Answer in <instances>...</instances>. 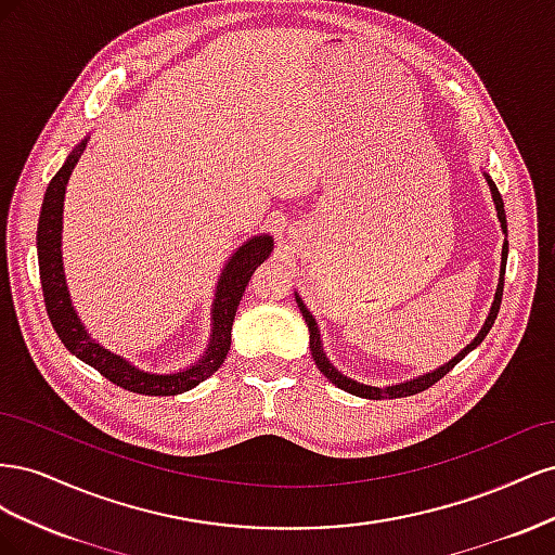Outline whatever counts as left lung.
Wrapping results in <instances>:
<instances>
[{
	"label": "left lung",
	"instance_id": "obj_1",
	"mask_svg": "<svg viewBox=\"0 0 555 555\" xmlns=\"http://www.w3.org/2000/svg\"><path fill=\"white\" fill-rule=\"evenodd\" d=\"M486 180H489V188H491V194H493V201H495V210H498V220H500V224H502V231L507 233L505 204H502V196H500V192H498V188H495V182H493L491 178H486ZM505 266H507V243H505V249H502V275H500V284H498V292H495L493 308H491V314H489V319H486V324H483V328L479 331L477 338H475L473 343H469V345L461 351L459 357H453L447 365L438 367V371H433V373H428V375H424V377H416V379L405 382V384L386 386V389H377V386H365V384H359V382L349 379V377H345V375H340L338 371H335V367L328 363V359H326V354H324L322 340H319V331H317V324H314L312 314H310V312H308V308L304 306V300H300V298L296 296V304H298L300 312H304V319H306L308 331H310V351H312V359H314L317 367H319V371H322V375H324V377H328L335 386H338V389L349 391V393H354V396H361V398H371V400H382V398H405V396H414V393H418V391H426L428 386H433L435 382H440V379L451 371L453 365H456L459 361H463V357H467L469 351H473V349H475V347L486 338V333L491 331V326H493V322H495V317H498V310H500V304H502V287H505Z\"/></svg>",
	"mask_w": 555,
	"mask_h": 555
}]
</instances>
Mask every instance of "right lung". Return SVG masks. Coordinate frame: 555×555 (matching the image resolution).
Segmentation results:
<instances>
[{"instance_id": "1", "label": "right lung", "mask_w": 555, "mask_h": 555, "mask_svg": "<svg viewBox=\"0 0 555 555\" xmlns=\"http://www.w3.org/2000/svg\"><path fill=\"white\" fill-rule=\"evenodd\" d=\"M86 150V141H82L74 153L66 157L62 169L50 180L39 229H37V247H39V275H41V289H43V304L50 324H53L55 333L64 347L72 351L74 357L92 365L94 371L102 373L108 382L122 386L127 391L143 393V396H176L182 391H190L198 382L210 377L217 367H220L227 359V351L231 347V326L233 317L241 306V298L245 294L247 282L251 273L268 259L273 251V238L271 236H257L247 241L236 255H233L224 268V273L217 282V294L212 304V338L206 357L198 363L190 365L188 371L173 373V375H150L137 367L129 365L125 359L117 354H111L102 345L90 340V335L82 328L76 310L72 308L69 292H66L64 273H62V251H60V233H62V201H64V188L69 182V176L74 166L78 164V157Z\"/></svg>"}]
</instances>
